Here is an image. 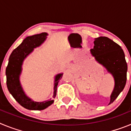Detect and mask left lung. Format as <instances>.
<instances>
[{
    "label": "left lung",
    "instance_id": "1",
    "mask_svg": "<svg viewBox=\"0 0 131 131\" xmlns=\"http://www.w3.org/2000/svg\"><path fill=\"white\" fill-rule=\"evenodd\" d=\"M94 44L91 54L112 74L115 81V86L110 96V104L122 92L127 81V64L124 52L119 45L106 37L96 38Z\"/></svg>",
    "mask_w": 131,
    "mask_h": 131
}]
</instances>
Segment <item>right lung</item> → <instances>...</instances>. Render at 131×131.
<instances>
[{"label": "right lung", "mask_w": 131, "mask_h": 131, "mask_svg": "<svg viewBox=\"0 0 131 131\" xmlns=\"http://www.w3.org/2000/svg\"><path fill=\"white\" fill-rule=\"evenodd\" d=\"M47 35L48 34L47 33H42L25 38L21 45L15 48L10 54L8 64L6 69V84L9 92L21 106L30 110H42L54 102V100L51 99L40 102L32 100L26 96L19 81V75L21 72V66L24 60L33 51L34 48L43 43L47 39ZM62 75L63 73H60L55 77L54 98L56 96L58 84L62 79Z\"/></svg>", "instance_id": "1"}]
</instances>
